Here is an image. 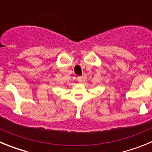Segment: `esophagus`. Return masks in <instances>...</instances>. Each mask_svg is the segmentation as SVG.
<instances>
[{
    "instance_id": "esophagus-1",
    "label": "esophagus",
    "mask_w": 152,
    "mask_h": 152,
    "mask_svg": "<svg viewBox=\"0 0 152 152\" xmlns=\"http://www.w3.org/2000/svg\"><path fill=\"white\" fill-rule=\"evenodd\" d=\"M77 81H78L79 83H81L83 81L82 77H77Z\"/></svg>"
}]
</instances>
